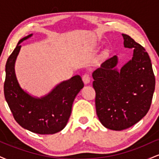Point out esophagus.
<instances>
[{"label":"esophagus","mask_w":159,"mask_h":159,"mask_svg":"<svg viewBox=\"0 0 159 159\" xmlns=\"http://www.w3.org/2000/svg\"><path fill=\"white\" fill-rule=\"evenodd\" d=\"M90 76L88 73H85L84 75H83V76H82V80H83L84 83L85 84H87L90 83Z\"/></svg>","instance_id":"34e87169"}]
</instances>
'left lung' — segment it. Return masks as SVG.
I'll use <instances>...</instances> for the list:
<instances>
[{
	"label": "left lung",
	"mask_w": 159,
	"mask_h": 159,
	"mask_svg": "<svg viewBox=\"0 0 159 159\" xmlns=\"http://www.w3.org/2000/svg\"><path fill=\"white\" fill-rule=\"evenodd\" d=\"M122 35L124 47L134 50L132 60L118 70L114 56L93 73L98 120L115 131L132 126L147 114L156 85L148 53L129 35Z\"/></svg>",
	"instance_id": "8db88e82"
}]
</instances>
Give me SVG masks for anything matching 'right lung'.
<instances>
[{"label": "right lung", "instance_id": "add662e5", "mask_svg": "<svg viewBox=\"0 0 159 159\" xmlns=\"http://www.w3.org/2000/svg\"><path fill=\"white\" fill-rule=\"evenodd\" d=\"M32 35L20 39L7 59L4 96L14 119L21 127L36 134H55L66 125L75 98L83 88L84 83L81 76L75 75L41 98L31 96L22 90L16 78L15 63L21 49L20 43Z\"/></svg>", "mask_w": 159, "mask_h": 159}]
</instances>
